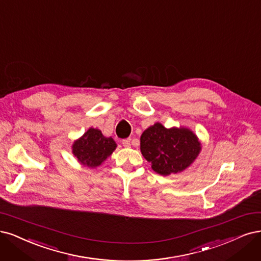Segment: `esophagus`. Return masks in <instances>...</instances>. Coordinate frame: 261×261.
Instances as JSON below:
<instances>
[{"mask_svg": "<svg viewBox=\"0 0 261 261\" xmlns=\"http://www.w3.org/2000/svg\"><path fill=\"white\" fill-rule=\"evenodd\" d=\"M130 138H126V139H123L122 140V145L124 146V147H126V148H128V147H130Z\"/></svg>", "mask_w": 261, "mask_h": 261, "instance_id": "obj_1", "label": "esophagus"}]
</instances>
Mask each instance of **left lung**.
Returning a JSON list of instances; mask_svg holds the SVG:
<instances>
[{
	"mask_svg": "<svg viewBox=\"0 0 261 261\" xmlns=\"http://www.w3.org/2000/svg\"><path fill=\"white\" fill-rule=\"evenodd\" d=\"M141 153L162 176L177 174L190 166L201 151L196 135L186 127L166 128L155 123L142 133Z\"/></svg>",
	"mask_w": 261,
	"mask_h": 261,
	"instance_id": "left-lung-1",
	"label": "left lung"
}]
</instances>
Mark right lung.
Segmentation results:
<instances>
[{
	"label": "right lung",
	"instance_id": "1",
	"mask_svg": "<svg viewBox=\"0 0 261 261\" xmlns=\"http://www.w3.org/2000/svg\"><path fill=\"white\" fill-rule=\"evenodd\" d=\"M116 143L111 137H105L101 130L89 128L72 145V153L81 164L95 168L112 154Z\"/></svg>",
	"mask_w": 261,
	"mask_h": 261
}]
</instances>
